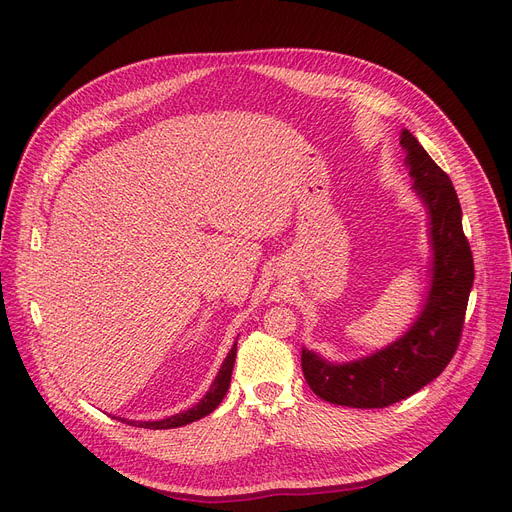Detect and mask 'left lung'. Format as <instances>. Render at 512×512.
<instances>
[{
    "instance_id": "1",
    "label": "left lung",
    "mask_w": 512,
    "mask_h": 512,
    "mask_svg": "<svg viewBox=\"0 0 512 512\" xmlns=\"http://www.w3.org/2000/svg\"><path fill=\"white\" fill-rule=\"evenodd\" d=\"M400 147L413 191L427 213L429 286L409 330L367 357L334 363L303 346L301 365L309 388L328 402L353 409H384L427 386L444 371L459 346L473 255L463 232V211L448 174L402 128Z\"/></svg>"
}]
</instances>
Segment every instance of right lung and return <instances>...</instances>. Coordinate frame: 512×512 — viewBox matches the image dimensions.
I'll use <instances>...</instances> for the list:
<instances>
[{
  "label": "right lung",
  "instance_id": "obj_1",
  "mask_svg": "<svg viewBox=\"0 0 512 512\" xmlns=\"http://www.w3.org/2000/svg\"><path fill=\"white\" fill-rule=\"evenodd\" d=\"M238 340V338H236ZM234 359H236V342L232 344L228 357L224 359L218 375H215L213 384L209 386L207 394L197 402L195 407H191L188 411H182V413H176L172 417H166V419H159V421H130V419H122L130 425H137V427H147V429H174V427H182L186 423H193L205 415H209L215 407L220 405L222 398L226 396L228 392V386H230V380H232V369H234Z\"/></svg>",
  "mask_w": 512,
  "mask_h": 512
}]
</instances>
